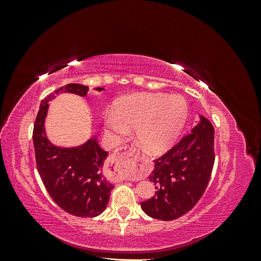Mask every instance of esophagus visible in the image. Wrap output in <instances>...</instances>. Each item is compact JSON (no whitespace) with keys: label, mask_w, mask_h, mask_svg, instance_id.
<instances>
[{"label":"esophagus","mask_w":261,"mask_h":261,"mask_svg":"<svg viewBox=\"0 0 261 261\" xmlns=\"http://www.w3.org/2000/svg\"><path fill=\"white\" fill-rule=\"evenodd\" d=\"M127 153L139 154V150H137L134 146H124L120 151H116L111 154V156H110V163H111L112 167H116L118 161L122 160L123 156Z\"/></svg>","instance_id":"34e87169"}]
</instances>
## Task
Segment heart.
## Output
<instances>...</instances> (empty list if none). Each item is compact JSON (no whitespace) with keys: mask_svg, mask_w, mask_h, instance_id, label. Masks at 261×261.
<instances>
[{"mask_svg":"<svg viewBox=\"0 0 261 261\" xmlns=\"http://www.w3.org/2000/svg\"><path fill=\"white\" fill-rule=\"evenodd\" d=\"M187 115V103L179 94L137 93L117 102L114 115L106 117V127L117 138L127 135L128 128H136L140 145L150 152L159 153L176 140Z\"/></svg>","mask_w":261,"mask_h":261,"instance_id":"obj_1","label":"heart"}]
</instances>
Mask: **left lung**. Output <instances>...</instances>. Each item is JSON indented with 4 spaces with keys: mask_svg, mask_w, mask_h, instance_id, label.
I'll list each match as a JSON object with an SVG mask.
<instances>
[{
    "mask_svg": "<svg viewBox=\"0 0 261 261\" xmlns=\"http://www.w3.org/2000/svg\"><path fill=\"white\" fill-rule=\"evenodd\" d=\"M215 164V128L206 117L171 148L154 160L149 179L155 195L140 203L146 215L162 221L184 216L201 198Z\"/></svg>",
    "mask_w": 261,
    "mask_h": 261,
    "instance_id": "obj_1",
    "label": "left lung"
}]
</instances>
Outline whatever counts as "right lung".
<instances>
[{
    "label": "right lung",
    "mask_w": 261,
    "mask_h": 261,
    "mask_svg": "<svg viewBox=\"0 0 261 261\" xmlns=\"http://www.w3.org/2000/svg\"><path fill=\"white\" fill-rule=\"evenodd\" d=\"M88 90L87 86L68 84L50 93L41 101L33 133L37 169L46 191L60 208L81 218L97 217L107 208L114 188L102 174L109 153L100 148L96 136L78 147L54 146L45 135L44 121L49 102L57 94L69 92L85 97Z\"/></svg>",
    "instance_id": "1"
}]
</instances>
